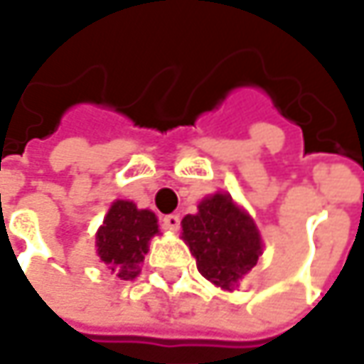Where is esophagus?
<instances>
[{"label": "esophagus", "mask_w": 364, "mask_h": 364, "mask_svg": "<svg viewBox=\"0 0 364 364\" xmlns=\"http://www.w3.org/2000/svg\"><path fill=\"white\" fill-rule=\"evenodd\" d=\"M164 227L168 229V231H178L180 229V217L178 215H168V217H164Z\"/></svg>", "instance_id": "obj_1"}]
</instances>
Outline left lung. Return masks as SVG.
Masks as SVG:
<instances>
[{"label": "left lung", "instance_id": "left-lung-1", "mask_svg": "<svg viewBox=\"0 0 364 364\" xmlns=\"http://www.w3.org/2000/svg\"><path fill=\"white\" fill-rule=\"evenodd\" d=\"M182 239L208 282L232 289L257 265L263 243L253 218L225 192L206 196L196 215L182 218Z\"/></svg>", "mask_w": 364, "mask_h": 364}]
</instances>
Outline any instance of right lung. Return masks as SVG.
Masks as SVG:
<instances>
[{
  "instance_id": "add662e5",
  "label": "right lung",
  "mask_w": 364,
  "mask_h": 364,
  "mask_svg": "<svg viewBox=\"0 0 364 364\" xmlns=\"http://www.w3.org/2000/svg\"><path fill=\"white\" fill-rule=\"evenodd\" d=\"M158 218L129 200L111 204L101 229L97 231V253L121 279H133L147 253V243L158 235Z\"/></svg>"
}]
</instances>
